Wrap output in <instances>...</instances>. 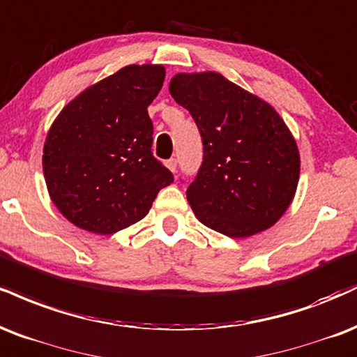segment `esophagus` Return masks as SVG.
Instances as JSON below:
<instances>
[{
    "label": "esophagus",
    "instance_id": "obj_1",
    "mask_svg": "<svg viewBox=\"0 0 357 357\" xmlns=\"http://www.w3.org/2000/svg\"><path fill=\"white\" fill-rule=\"evenodd\" d=\"M166 167L171 171V173H176V167H178V161H176L174 158H171V160L166 161Z\"/></svg>",
    "mask_w": 357,
    "mask_h": 357
}]
</instances>
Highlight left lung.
<instances>
[{
  "instance_id": "1",
  "label": "left lung",
  "mask_w": 357,
  "mask_h": 357,
  "mask_svg": "<svg viewBox=\"0 0 357 357\" xmlns=\"http://www.w3.org/2000/svg\"><path fill=\"white\" fill-rule=\"evenodd\" d=\"M203 139V165L188 203L204 226L229 238L271 227L299 181L298 144L269 102L216 71L178 73L169 83Z\"/></svg>"
}]
</instances>
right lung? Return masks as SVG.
I'll return each instance as SVG.
<instances>
[{
  "mask_svg": "<svg viewBox=\"0 0 357 357\" xmlns=\"http://www.w3.org/2000/svg\"><path fill=\"white\" fill-rule=\"evenodd\" d=\"M162 64H130L98 81L56 116L43 148V173L59 213L81 229L113 234L148 214L173 174L151 153L148 114Z\"/></svg>",
  "mask_w": 357,
  "mask_h": 357,
  "instance_id": "1",
  "label": "right lung"
}]
</instances>
